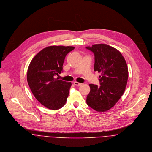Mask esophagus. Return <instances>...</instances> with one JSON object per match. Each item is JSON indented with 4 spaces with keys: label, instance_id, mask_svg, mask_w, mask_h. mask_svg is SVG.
<instances>
[{
    "label": "esophagus",
    "instance_id": "34e87169",
    "mask_svg": "<svg viewBox=\"0 0 152 152\" xmlns=\"http://www.w3.org/2000/svg\"><path fill=\"white\" fill-rule=\"evenodd\" d=\"M74 84L75 86H81L82 84L80 83L77 82V81H74Z\"/></svg>",
    "mask_w": 152,
    "mask_h": 152
}]
</instances>
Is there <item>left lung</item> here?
<instances>
[{
    "instance_id": "1",
    "label": "left lung",
    "mask_w": 152,
    "mask_h": 152,
    "mask_svg": "<svg viewBox=\"0 0 152 152\" xmlns=\"http://www.w3.org/2000/svg\"><path fill=\"white\" fill-rule=\"evenodd\" d=\"M95 56L94 71L101 73L100 86L90 84L87 104L99 112L111 108L125 92L128 78V69L121 53L104 44L86 47Z\"/></svg>"
}]
</instances>
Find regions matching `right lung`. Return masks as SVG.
I'll return each mask as SVG.
<instances>
[{"label":"right lung","mask_w":152,"mask_h":152,"mask_svg":"<svg viewBox=\"0 0 152 152\" xmlns=\"http://www.w3.org/2000/svg\"><path fill=\"white\" fill-rule=\"evenodd\" d=\"M74 49L70 46L47 47L30 63L27 74L28 84L35 98L48 109L61 108L66 102L72 84L55 77L62 72L65 57Z\"/></svg>","instance_id":"1"}]
</instances>
